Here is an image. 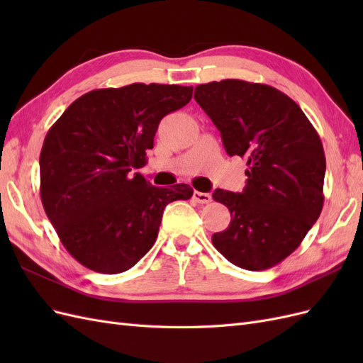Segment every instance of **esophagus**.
I'll use <instances>...</instances> for the list:
<instances>
[{"label": "esophagus", "instance_id": "obj_1", "mask_svg": "<svg viewBox=\"0 0 363 363\" xmlns=\"http://www.w3.org/2000/svg\"><path fill=\"white\" fill-rule=\"evenodd\" d=\"M192 199H194L196 203H200V204H207V203H211V201H212V196H211V194L199 192V191H195V192H194Z\"/></svg>", "mask_w": 363, "mask_h": 363}]
</instances>
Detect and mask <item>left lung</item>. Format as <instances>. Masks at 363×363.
<instances>
[{"instance_id":"8db88e82","label":"left lung","mask_w":363,"mask_h":363,"mask_svg":"<svg viewBox=\"0 0 363 363\" xmlns=\"http://www.w3.org/2000/svg\"><path fill=\"white\" fill-rule=\"evenodd\" d=\"M195 101L221 131L228 156L247 159V186L213 200L228 207L213 247L248 271L276 267L320 218L325 156L315 127L292 98L268 84L227 79L199 84Z\"/></svg>"}]
</instances>
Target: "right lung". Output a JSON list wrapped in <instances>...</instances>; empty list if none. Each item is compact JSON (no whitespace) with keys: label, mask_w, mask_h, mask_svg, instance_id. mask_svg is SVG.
<instances>
[{"label":"right lung","mask_w":363,"mask_h":363,"mask_svg":"<svg viewBox=\"0 0 363 363\" xmlns=\"http://www.w3.org/2000/svg\"><path fill=\"white\" fill-rule=\"evenodd\" d=\"M192 86L133 83L82 95L52 124L40 151V200L60 242L83 267L119 274L155 245L163 208L189 200V184L156 188L135 172L163 116Z\"/></svg>","instance_id":"right-lung-1"}]
</instances>
